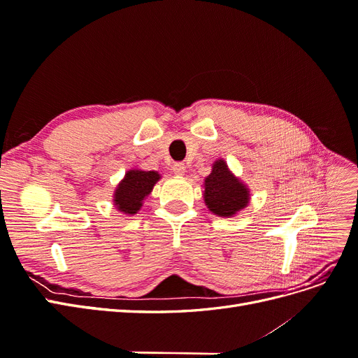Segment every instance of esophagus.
<instances>
[{"label": "esophagus", "instance_id": "1", "mask_svg": "<svg viewBox=\"0 0 358 358\" xmlns=\"http://www.w3.org/2000/svg\"><path fill=\"white\" fill-rule=\"evenodd\" d=\"M171 170L176 176H183V175H185V171H187V167H185V164H182V162H176V164L171 167Z\"/></svg>", "mask_w": 358, "mask_h": 358}]
</instances>
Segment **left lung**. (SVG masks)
<instances>
[{
    "mask_svg": "<svg viewBox=\"0 0 358 358\" xmlns=\"http://www.w3.org/2000/svg\"><path fill=\"white\" fill-rule=\"evenodd\" d=\"M203 200L208 209L222 218H233L251 201V191L227 166V161H213L212 171L204 178Z\"/></svg>",
    "mask_w": 358,
    "mask_h": 358,
    "instance_id": "1",
    "label": "left lung"
}]
</instances>
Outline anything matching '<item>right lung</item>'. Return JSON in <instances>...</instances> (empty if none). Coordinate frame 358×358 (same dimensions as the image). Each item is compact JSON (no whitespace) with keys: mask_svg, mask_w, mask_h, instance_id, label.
<instances>
[{"mask_svg":"<svg viewBox=\"0 0 358 358\" xmlns=\"http://www.w3.org/2000/svg\"><path fill=\"white\" fill-rule=\"evenodd\" d=\"M161 175L155 170L129 169L124 179L117 183L113 191V206L124 215H136L142 209L145 199L152 192Z\"/></svg>","mask_w":358,"mask_h":358,"instance_id":"right-lung-1","label":"right lung"}]
</instances>
